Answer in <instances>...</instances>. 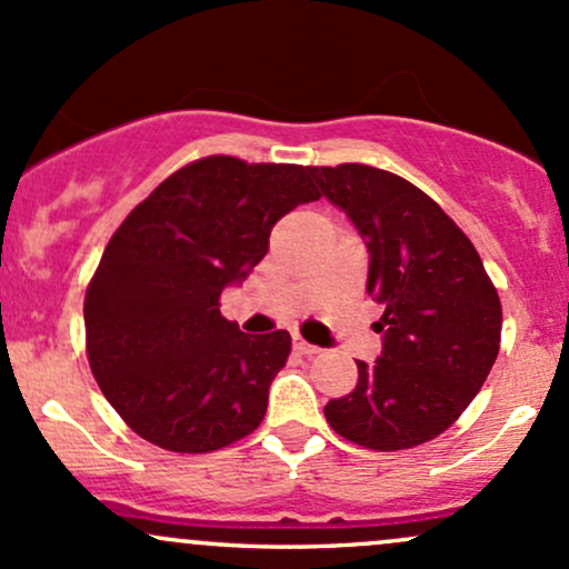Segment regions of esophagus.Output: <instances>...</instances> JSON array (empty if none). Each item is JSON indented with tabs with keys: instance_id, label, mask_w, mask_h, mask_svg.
<instances>
[{
	"instance_id": "1",
	"label": "esophagus",
	"mask_w": 569,
	"mask_h": 569,
	"mask_svg": "<svg viewBox=\"0 0 569 569\" xmlns=\"http://www.w3.org/2000/svg\"><path fill=\"white\" fill-rule=\"evenodd\" d=\"M295 351L302 357H313V355H319V346L308 343V340L300 338V335H295Z\"/></svg>"
}]
</instances>
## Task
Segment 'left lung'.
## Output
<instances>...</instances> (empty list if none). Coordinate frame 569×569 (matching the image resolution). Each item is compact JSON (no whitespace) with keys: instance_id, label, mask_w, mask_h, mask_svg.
<instances>
[{"instance_id":"8db88e82","label":"left lung","mask_w":569,"mask_h":569,"mask_svg":"<svg viewBox=\"0 0 569 569\" xmlns=\"http://www.w3.org/2000/svg\"><path fill=\"white\" fill-rule=\"evenodd\" d=\"M321 196L368 242V291L385 308V351L325 406L335 433L368 450H411L445 433L486 385L501 302L471 239L409 179L365 163L310 166Z\"/></svg>"}]
</instances>
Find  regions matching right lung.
Listing matches in <instances>:
<instances>
[{"instance_id": "1", "label": "right lung", "mask_w": 569, "mask_h": 569, "mask_svg": "<svg viewBox=\"0 0 569 569\" xmlns=\"http://www.w3.org/2000/svg\"><path fill=\"white\" fill-rule=\"evenodd\" d=\"M316 199L310 166L209 154L163 179L113 231L83 297L87 357L141 439L212 452L261 426L291 335L239 332L220 316V291L264 259L286 212Z\"/></svg>"}]
</instances>
